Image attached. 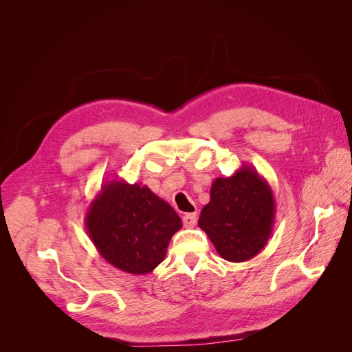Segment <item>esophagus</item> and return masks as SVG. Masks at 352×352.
<instances>
[{"instance_id": "1", "label": "esophagus", "mask_w": 352, "mask_h": 352, "mask_svg": "<svg viewBox=\"0 0 352 352\" xmlns=\"http://www.w3.org/2000/svg\"><path fill=\"white\" fill-rule=\"evenodd\" d=\"M184 226L185 228H194L197 225V214L195 212H189V214H185L184 216Z\"/></svg>"}]
</instances>
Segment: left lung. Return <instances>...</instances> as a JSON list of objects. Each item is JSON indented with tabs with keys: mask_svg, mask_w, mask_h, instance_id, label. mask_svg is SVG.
Returning a JSON list of instances; mask_svg holds the SVG:
<instances>
[{
	"mask_svg": "<svg viewBox=\"0 0 352 352\" xmlns=\"http://www.w3.org/2000/svg\"><path fill=\"white\" fill-rule=\"evenodd\" d=\"M276 202L267 180L242 166L229 177H217L210 202L201 210L198 226L219 255L232 263L254 258L267 243L274 225Z\"/></svg>",
	"mask_w": 352,
	"mask_h": 352,
	"instance_id": "1",
	"label": "left lung"
}]
</instances>
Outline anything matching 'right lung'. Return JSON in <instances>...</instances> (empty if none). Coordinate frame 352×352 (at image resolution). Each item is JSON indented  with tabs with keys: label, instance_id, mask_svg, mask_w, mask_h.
<instances>
[{
	"label": "right lung",
	"instance_id": "obj_1",
	"mask_svg": "<svg viewBox=\"0 0 352 352\" xmlns=\"http://www.w3.org/2000/svg\"><path fill=\"white\" fill-rule=\"evenodd\" d=\"M85 228L105 261L126 273L146 274L164 260L182 220L148 186L116 179L92 199Z\"/></svg>",
	"mask_w": 352,
	"mask_h": 352
}]
</instances>
